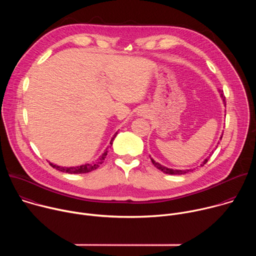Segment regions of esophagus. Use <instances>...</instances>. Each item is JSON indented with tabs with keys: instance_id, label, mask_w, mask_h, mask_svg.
<instances>
[{
	"instance_id": "34e87169",
	"label": "esophagus",
	"mask_w": 256,
	"mask_h": 256,
	"mask_svg": "<svg viewBox=\"0 0 256 256\" xmlns=\"http://www.w3.org/2000/svg\"><path fill=\"white\" fill-rule=\"evenodd\" d=\"M138 114H140V116H146V112H144V110H142H142H140Z\"/></svg>"
}]
</instances>
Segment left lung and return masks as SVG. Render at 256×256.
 I'll list each match as a JSON object with an SVG mask.
<instances>
[{
    "label": "left lung",
    "mask_w": 256,
    "mask_h": 256,
    "mask_svg": "<svg viewBox=\"0 0 256 256\" xmlns=\"http://www.w3.org/2000/svg\"><path fill=\"white\" fill-rule=\"evenodd\" d=\"M220 93H221V97H222V99H223V101H224V103L226 104V97L224 96V93H223V91H221L220 90ZM222 136H223V134H222ZM222 136L220 138V140H222ZM210 159V157H208L202 164H200V166H204L206 162H208V160ZM151 161H152V163L154 164V166L155 167H157L159 170H161L162 172H164V173H166V174H172V175H180V174H186V173H188L190 171H192V169H188V170H174V169H170V168H167V167H165V166H163V165H161V164H159L158 162H156V161H154L153 159H151Z\"/></svg>",
    "instance_id": "left-lung-1"
}]
</instances>
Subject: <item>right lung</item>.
Masks as SVG:
<instances>
[{
    "mask_svg": "<svg viewBox=\"0 0 256 256\" xmlns=\"http://www.w3.org/2000/svg\"><path fill=\"white\" fill-rule=\"evenodd\" d=\"M118 134V132L114 134L112 140H110V146L114 142V138ZM107 150L100 156V158L98 160H96L95 162H92V163H87V164H84V165H81V166H76V167H62V166H58L56 164H52L50 162V165L52 167V168H56V170L58 171H62V172H66V173H70V174H82V173H88V172H91L95 169H97L102 163H103V160L105 159L106 155H107Z\"/></svg>",
    "mask_w": 256,
    "mask_h": 256,
    "instance_id": "1",
    "label": "right lung"
}]
</instances>
